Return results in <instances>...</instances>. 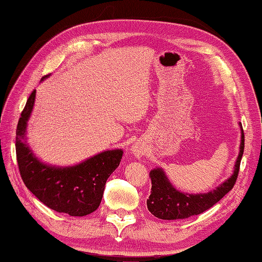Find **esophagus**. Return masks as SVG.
<instances>
[{
  "label": "esophagus",
  "instance_id": "1",
  "mask_svg": "<svg viewBox=\"0 0 262 262\" xmlns=\"http://www.w3.org/2000/svg\"><path fill=\"white\" fill-rule=\"evenodd\" d=\"M132 150H133V152L135 154V156L141 157L144 152V148L142 146H140V144H135V146H133Z\"/></svg>",
  "mask_w": 262,
  "mask_h": 262
}]
</instances>
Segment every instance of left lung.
I'll use <instances>...</instances> for the list:
<instances>
[{"label": "left lung", "instance_id": "obj_1", "mask_svg": "<svg viewBox=\"0 0 262 262\" xmlns=\"http://www.w3.org/2000/svg\"><path fill=\"white\" fill-rule=\"evenodd\" d=\"M242 142H240V150L238 159L234 164V171L230 178L223 184L210 191L207 193H184L176 190L170 183L168 177L161 168L154 169L149 173L151 180V192L147 199L148 210L151 214L160 219L165 221H175V219H185L191 215H197L212 207L218 203L225 194L233 189L236 177L239 173L240 162L245 148V135L242 123Z\"/></svg>", "mask_w": 262, "mask_h": 262}]
</instances>
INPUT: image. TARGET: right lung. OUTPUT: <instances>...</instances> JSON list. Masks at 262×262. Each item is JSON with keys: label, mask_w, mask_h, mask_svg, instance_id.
Instances as JSON below:
<instances>
[{"label": "right lung", "mask_w": 262, "mask_h": 262, "mask_svg": "<svg viewBox=\"0 0 262 262\" xmlns=\"http://www.w3.org/2000/svg\"><path fill=\"white\" fill-rule=\"evenodd\" d=\"M35 97L36 90L29 97L16 129V157L24 184L44 205L57 212L73 217L94 212L101 203L107 178L119 167L123 151H102L73 167L59 168L40 162L26 143Z\"/></svg>", "instance_id": "obj_1"}]
</instances>
